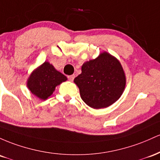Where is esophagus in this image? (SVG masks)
Wrapping results in <instances>:
<instances>
[{
  "label": "esophagus",
  "instance_id": "34e87169",
  "mask_svg": "<svg viewBox=\"0 0 160 160\" xmlns=\"http://www.w3.org/2000/svg\"><path fill=\"white\" fill-rule=\"evenodd\" d=\"M75 78V75H69L68 76V79H69V81H71V82H72L73 80H74Z\"/></svg>",
  "mask_w": 160,
  "mask_h": 160
}]
</instances>
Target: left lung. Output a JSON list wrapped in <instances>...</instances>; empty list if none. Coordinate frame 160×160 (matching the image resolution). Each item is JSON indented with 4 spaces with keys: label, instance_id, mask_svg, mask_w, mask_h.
I'll return each instance as SVG.
<instances>
[{
    "label": "left lung",
    "instance_id": "left-lung-1",
    "mask_svg": "<svg viewBox=\"0 0 160 160\" xmlns=\"http://www.w3.org/2000/svg\"><path fill=\"white\" fill-rule=\"evenodd\" d=\"M82 100L94 109L106 108L115 103L125 90V75L119 61L107 52L82 66L74 79Z\"/></svg>",
    "mask_w": 160,
    "mask_h": 160
}]
</instances>
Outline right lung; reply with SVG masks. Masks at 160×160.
Instances as JSON below:
<instances>
[{
  "label": "right lung",
  "mask_w": 160,
  "mask_h": 160,
  "mask_svg": "<svg viewBox=\"0 0 160 160\" xmlns=\"http://www.w3.org/2000/svg\"><path fill=\"white\" fill-rule=\"evenodd\" d=\"M67 80L50 62H44L32 72L27 81V87L41 100H46L53 94L55 88Z\"/></svg>",
  "instance_id": "right-lung-1"
}]
</instances>
